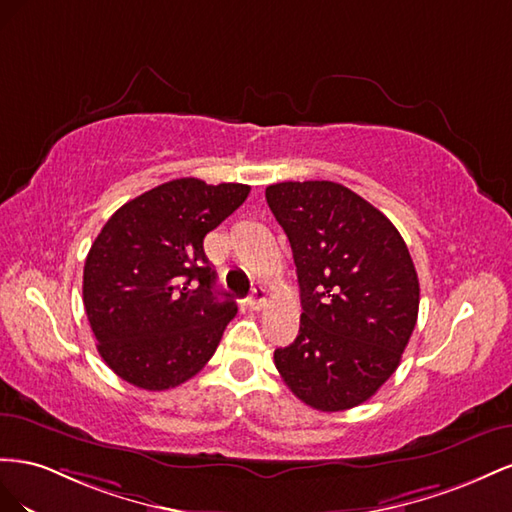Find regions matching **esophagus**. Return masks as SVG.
<instances>
[{"instance_id":"esophagus-1","label":"esophagus","mask_w":512,"mask_h":512,"mask_svg":"<svg viewBox=\"0 0 512 512\" xmlns=\"http://www.w3.org/2000/svg\"><path fill=\"white\" fill-rule=\"evenodd\" d=\"M266 302H268V296H266V289L264 287H255L251 291V296H248V306H251L253 311L264 309Z\"/></svg>"}]
</instances>
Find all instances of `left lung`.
<instances>
[{
	"mask_svg": "<svg viewBox=\"0 0 512 512\" xmlns=\"http://www.w3.org/2000/svg\"><path fill=\"white\" fill-rule=\"evenodd\" d=\"M266 201L289 238L302 300L300 332L274 352L276 369L319 412L369 401L397 371L418 319V274L401 233L337 182H279Z\"/></svg>",
	"mask_w": 512,
	"mask_h": 512,
	"instance_id": "left-lung-1",
	"label": "left lung"
}]
</instances>
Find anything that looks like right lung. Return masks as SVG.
<instances>
[{"instance_id": "1", "label": "right lung", "mask_w": 512, "mask_h": 512, "mask_svg": "<svg viewBox=\"0 0 512 512\" xmlns=\"http://www.w3.org/2000/svg\"><path fill=\"white\" fill-rule=\"evenodd\" d=\"M248 193L246 184L171 180L124 203L98 233L83 304L98 354L124 382L169 390L214 356L238 306L216 298L203 238Z\"/></svg>"}]
</instances>
